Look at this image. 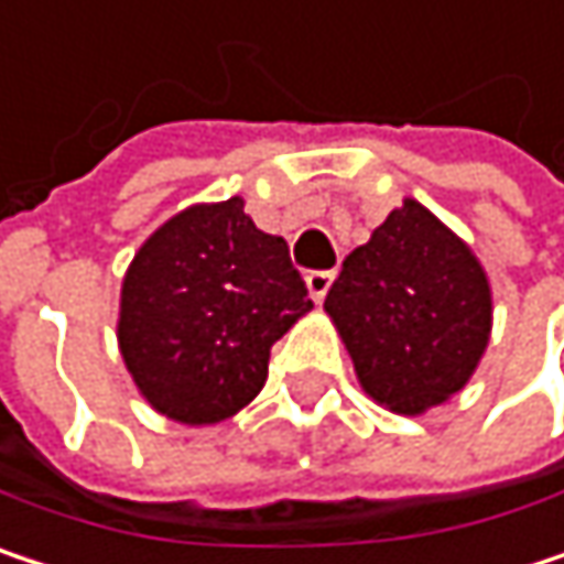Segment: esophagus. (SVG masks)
I'll use <instances>...</instances> for the list:
<instances>
[{
	"mask_svg": "<svg viewBox=\"0 0 564 564\" xmlns=\"http://www.w3.org/2000/svg\"><path fill=\"white\" fill-rule=\"evenodd\" d=\"M333 271H310L306 274V290H310V296L316 300V303H323V296L329 293V286H333Z\"/></svg>",
	"mask_w": 564,
	"mask_h": 564,
	"instance_id": "obj_1",
	"label": "esophagus"
}]
</instances>
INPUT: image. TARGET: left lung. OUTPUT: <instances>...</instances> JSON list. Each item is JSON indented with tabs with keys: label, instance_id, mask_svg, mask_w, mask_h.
Masks as SVG:
<instances>
[{
	"label": "left lung",
	"instance_id": "8db88e82",
	"mask_svg": "<svg viewBox=\"0 0 564 564\" xmlns=\"http://www.w3.org/2000/svg\"><path fill=\"white\" fill-rule=\"evenodd\" d=\"M323 310L359 386L398 414H421L460 392L494 326L477 254L414 198L343 261Z\"/></svg>",
	"mask_w": 564,
	"mask_h": 564
}]
</instances>
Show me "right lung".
<instances>
[{"instance_id": "right-lung-1", "label": "right lung", "mask_w": 564, "mask_h": 564, "mask_svg": "<svg viewBox=\"0 0 564 564\" xmlns=\"http://www.w3.org/2000/svg\"><path fill=\"white\" fill-rule=\"evenodd\" d=\"M313 310L290 248L245 198L192 205L137 251L117 339L140 394L178 424H218L268 382L271 346Z\"/></svg>"}]
</instances>
